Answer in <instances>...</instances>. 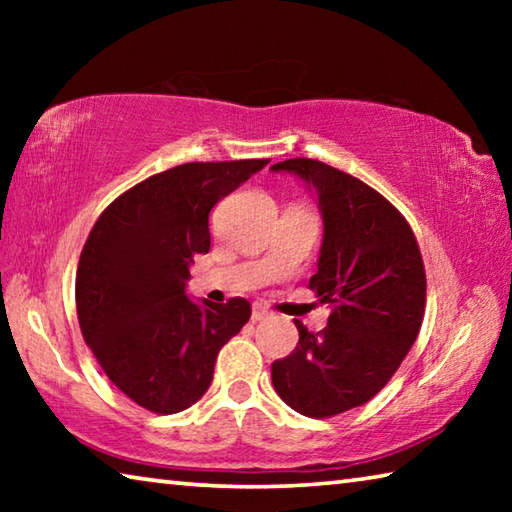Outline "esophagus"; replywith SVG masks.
<instances>
[{"mask_svg": "<svg viewBox=\"0 0 512 512\" xmlns=\"http://www.w3.org/2000/svg\"><path fill=\"white\" fill-rule=\"evenodd\" d=\"M266 318H271V314H268V311L264 309V307H253V314H250V320H253V323H259V320H266Z\"/></svg>", "mask_w": 512, "mask_h": 512, "instance_id": "1", "label": "esophagus"}]
</instances>
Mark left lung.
<instances>
[{
    "label": "left lung",
    "instance_id": "obj_1",
    "mask_svg": "<svg viewBox=\"0 0 512 512\" xmlns=\"http://www.w3.org/2000/svg\"><path fill=\"white\" fill-rule=\"evenodd\" d=\"M305 180L323 214V246L309 289L332 307L323 332L296 320L300 341L273 361L277 395L307 418H332L372 400L418 339L427 275L404 216L350 173L309 158L277 162Z\"/></svg>",
    "mask_w": 512,
    "mask_h": 512
}]
</instances>
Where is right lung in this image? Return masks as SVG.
<instances>
[{
    "label": "right lung",
    "mask_w": 512,
    "mask_h": 512,
    "mask_svg": "<svg viewBox=\"0 0 512 512\" xmlns=\"http://www.w3.org/2000/svg\"><path fill=\"white\" fill-rule=\"evenodd\" d=\"M268 160L187 162L115 198L90 230L76 271L85 343L121 393L153 413L201 400L216 354L248 323L250 302H194V255L210 250V210Z\"/></svg>",
    "instance_id": "add662e5"
}]
</instances>
